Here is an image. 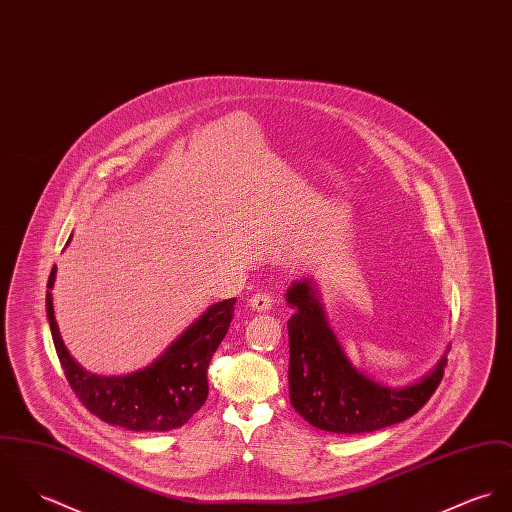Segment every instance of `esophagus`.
I'll list each match as a JSON object with an SVG mask.
<instances>
[{"label":"esophagus","instance_id":"esophagus-1","mask_svg":"<svg viewBox=\"0 0 512 512\" xmlns=\"http://www.w3.org/2000/svg\"><path fill=\"white\" fill-rule=\"evenodd\" d=\"M247 306H249L251 310H257V312H269L271 306H273V298H271L269 294H265V292H257V294H253V296L249 298Z\"/></svg>","mask_w":512,"mask_h":512}]
</instances>
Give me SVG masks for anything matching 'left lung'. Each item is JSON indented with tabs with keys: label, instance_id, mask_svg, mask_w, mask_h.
<instances>
[{
	"label": "left lung",
	"instance_id": "left-lung-1",
	"mask_svg": "<svg viewBox=\"0 0 512 512\" xmlns=\"http://www.w3.org/2000/svg\"><path fill=\"white\" fill-rule=\"evenodd\" d=\"M288 393L296 412L314 428L332 434L375 432L416 414L438 389L446 355L404 387L377 383L345 355L328 324L318 284L304 277L288 286Z\"/></svg>",
	"mask_w": 512,
	"mask_h": 512
}]
</instances>
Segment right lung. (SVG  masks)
<instances>
[{
    "mask_svg": "<svg viewBox=\"0 0 512 512\" xmlns=\"http://www.w3.org/2000/svg\"><path fill=\"white\" fill-rule=\"evenodd\" d=\"M57 267L49 277L47 318L64 375L82 404L100 420L133 432H169L186 424L208 397V365L226 338L235 298L208 306L147 367L129 375H96L86 371L58 332L53 294Z\"/></svg>",
    "mask_w": 512,
    "mask_h": 512,
    "instance_id": "add662e5",
    "label": "right lung"
}]
</instances>
